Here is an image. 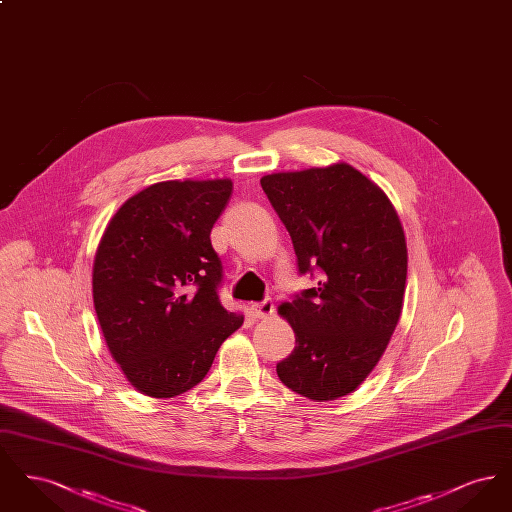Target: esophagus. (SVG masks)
I'll return each instance as SVG.
<instances>
[{
  "instance_id": "esophagus-1",
  "label": "esophagus",
  "mask_w": 512,
  "mask_h": 512,
  "mask_svg": "<svg viewBox=\"0 0 512 512\" xmlns=\"http://www.w3.org/2000/svg\"><path fill=\"white\" fill-rule=\"evenodd\" d=\"M249 315L253 318H268L274 315V303L270 299H265L263 303H253L249 305Z\"/></svg>"
}]
</instances>
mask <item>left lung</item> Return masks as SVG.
Wrapping results in <instances>:
<instances>
[{
    "label": "left lung",
    "instance_id": "8db88e82",
    "mask_svg": "<svg viewBox=\"0 0 512 512\" xmlns=\"http://www.w3.org/2000/svg\"><path fill=\"white\" fill-rule=\"evenodd\" d=\"M270 205L292 236L299 272L320 270L278 315L295 349L278 378L311 401L357 390L382 359L403 311L407 242L384 190L347 163L261 178Z\"/></svg>",
    "mask_w": 512,
    "mask_h": 512
}]
</instances>
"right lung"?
<instances>
[{
	"instance_id": "right-lung-1",
	"label": "right lung",
	"mask_w": 512,
	"mask_h": 512,
	"mask_svg": "<svg viewBox=\"0 0 512 512\" xmlns=\"http://www.w3.org/2000/svg\"><path fill=\"white\" fill-rule=\"evenodd\" d=\"M230 178L165 180L128 197L99 240L92 292L99 326L126 380L169 399L197 386L242 313L220 305L211 228Z\"/></svg>"
}]
</instances>
